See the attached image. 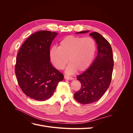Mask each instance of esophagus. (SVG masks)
<instances>
[{
  "instance_id": "obj_1",
  "label": "esophagus",
  "mask_w": 133,
  "mask_h": 133,
  "mask_svg": "<svg viewBox=\"0 0 133 133\" xmlns=\"http://www.w3.org/2000/svg\"><path fill=\"white\" fill-rule=\"evenodd\" d=\"M64 78H65V79H68V80H73L74 78L71 77V76H69L68 75H64Z\"/></svg>"
}]
</instances>
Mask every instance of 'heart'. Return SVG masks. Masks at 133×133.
<instances>
[{
	"label": "heart",
	"instance_id": "obj_1",
	"mask_svg": "<svg viewBox=\"0 0 133 133\" xmlns=\"http://www.w3.org/2000/svg\"><path fill=\"white\" fill-rule=\"evenodd\" d=\"M96 51L95 41L91 38L70 35L60 42L58 48L53 47L50 50L51 61L55 68L61 70L68 63L66 72L73 73L87 69L91 64Z\"/></svg>",
	"mask_w": 133,
	"mask_h": 133
}]
</instances>
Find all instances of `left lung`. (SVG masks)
<instances>
[{
	"label": "left lung",
	"instance_id": "8db88e82",
	"mask_svg": "<svg viewBox=\"0 0 133 133\" xmlns=\"http://www.w3.org/2000/svg\"><path fill=\"white\" fill-rule=\"evenodd\" d=\"M82 31L78 33H85ZM90 35L98 45V53L92 65L83 73L77 76L81 88L74 95L78 102L88 104L97 102L104 94L111 83L114 60L110 43L97 32Z\"/></svg>",
	"mask_w": 133,
	"mask_h": 133
}]
</instances>
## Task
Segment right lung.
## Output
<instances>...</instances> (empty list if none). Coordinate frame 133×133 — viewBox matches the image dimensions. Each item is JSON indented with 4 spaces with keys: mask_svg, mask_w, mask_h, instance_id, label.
<instances>
[{
    "mask_svg": "<svg viewBox=\"0 0 133 133\" xmlns=\"http://www.w3.org/2000/svg\"><path fill=\"white\" fill-rule=\"evenodd\" d=\"M58 35L41 30L31 34L23 44L16 59L15 73L19 87L28 97L44 101L53 95L63 74L50 62V48Z\"/></svg>",
    "mask_w": 133,
    "mask_h": 133,
    "instance_id": "right-lung-1",
    "label": "right lung"
}]
</instances>
